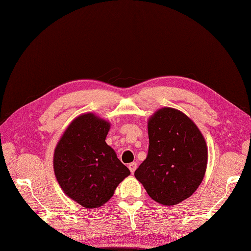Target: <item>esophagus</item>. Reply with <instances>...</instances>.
Masks as SVG:
<instances>
[{
    "instance_id": "34e87169",
    "label": "esophagus",
    "mask_w": 251,
    "mask_h": 251,
    "mask_svg": "<svg viewBox=\"0 0 251 251\" xmlns=\"http://www.w3.org/2000/svg\"><path fill=\"white\" fill-rule=\"evenodd\" d=\"M128 167H129V170L131 171V173H133V172L136 170V168H137V163H136V162L130 163V164L128 165Z\"/></svg>"
}]
</instances>
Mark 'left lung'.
I'll return each instance as SVG.
<instances>
[{
    "instance_id": "obj_1",
    "label": "left lung",
    "mask_w": 251,
    "mask_h": 251,
    "mask_svg": "<svg viewBox=\"0 0 251 251\" xmlns=\"http://www.w3.org/2000/svg\"><path fill=\"white\" fill-rule=\"evenodd\" d=\"M148 129V156L134 176L152 200L176 205L193 195L203 180L205 139L190 118L171 107L151 117Z\"/></svg>"
}]
</instances>
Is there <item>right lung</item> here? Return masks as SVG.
<instances>
[{
	"instance_id": "1",
	"label": "right lung",
	"mask_w": 251,
	"mask_h": 251,
	"mask_svg": "<svg viewBox=\"0 0 251 251\" xmlns=\"http://www.w3.org/2000/svg\"><path fill=\"white\" fill-rule=\"evenodd\" d=\"M110 123L93 114L75 119L54 151V172L63 192L86 208L111 199L129 169L107 146Z\"/></svg>"
}]
</instances>
